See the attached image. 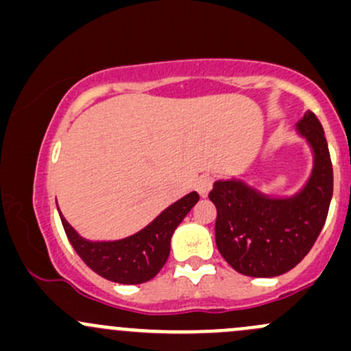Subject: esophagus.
<instances>
[{
	"mask_svg": "<svg viewBox=\"0 0 351 351\" xmlns=\"http://www.w3.org/2000/svg\"><path fill=\"white\" fill-rule=\"evenodd\" d=\"M213 184H214V177L213 176L202 174L201 177H197V180H195V189H197L201 197H206V195L209 194Z\"/></svg>",
	"mask_w": 351,
	"mask_h": 351,
	"instance_id": "1",
	"label": "esophagus"
}]
</instances>
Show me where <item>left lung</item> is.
Here are the masks:
<instances>
[{"label": "left lung", "mask_w": 351, "mask_h": 351, "mask_svg": "<svg viewBox=\"0 0 351 351\" xmlns=\"http://www.w3.org/2000/svg\"><path fill=\"white\" fill-rule=\"evenodd\" d=\"M296 132L313 150L310 179L289 197H271L241 179L214 182L209 199L217 209L216 244L237 273L280 276L311 250L325 226L333 195V167L325 130L311 110Z\"/></svg>", "instance_id": "obj_1"}]
</instances>
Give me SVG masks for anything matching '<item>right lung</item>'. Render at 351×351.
<instances>
[{
  "label": "right lung",
  "mask_w": 351,
  "mask_h": 351,
  "mask_svg": "<svg viewBox=\"0 0 351 351\" xmlns=\"http://www.w3.org/2000/svg\"><path fill=\"white\" fill-rule=\"evenodd\" d=\"M199 201L197 192L164 209L144 229L117 241H88L82 237L60 213L63 229L77 254L101 278L120 285H141L152 280L171 252V237L177 226Z\"/></svg>",
  "instance_id": "obj_1"
}]
</instances>
